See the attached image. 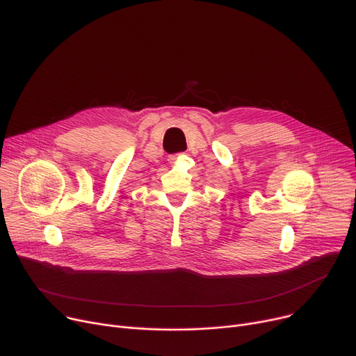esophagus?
I'll use <instances>...</instances> for the list:
<instances>
[{
    "label": "esophagus",
    "mask_w": 356,
    "mask_h": 356,
    "mask_svg": "<svg viewBox=\"0 0 356 356\" xmlns=\"http://www.w3.org/2000/svg\"><path fill=\"white\" fill-rule=\"evenodd\" d=\"M177 159H179V156H177V154H175V156H170V157H168V161H170L172 164H175V163L177 161Z\"/></svg>",
    "instance_id": "obj_1"
}]
</instances>
